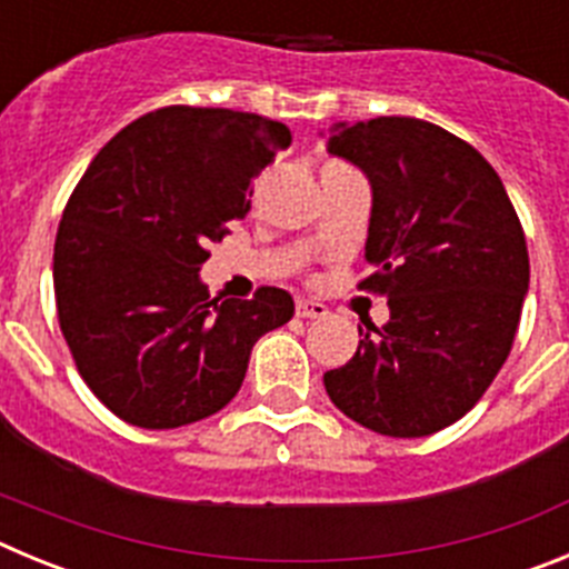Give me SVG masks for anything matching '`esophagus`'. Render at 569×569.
I'll list each match as a JSON object with an SVG mask.
<instances>
[{
	"label": "esophagus",
	"instance_id": "obj_1",
	"mask_svg": "<svg viewBox=\"0 0 569 569\" xmlns=\"http://www.w3.org/2000/svg\"><path fill=\"white\" fill-rule=\"evenodd\" d=\"M296 313H299L301 319H321V316H328V308L316 299H299L296 301Z\"/></svg>",
	"mask_w": 569,
	"mask_h": 569
}]
</instances>
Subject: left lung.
I'll return each mask as SVG.
<instances>
[{
	"instance_id": "left-lung-1",
	"label": "left lung",
	"mask_w": 569,
	"mask_h": 569,
	"mask_svg": "<svg viewBox=\"0 0 569 569\" xmlns=\"http://www.w3.org/2000/svg\"><path fill=\"white\" fill-rule=\"evenodd\" d=\"M321 136L373 190V276L359 288L390 308L385 328H367L353 359L325 373V390L376 433L430 436L459 421L510 356L530 288L525 230L490 162L439 124L379 116Z\"/></svg>"
}]
</instances>
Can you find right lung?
Masks as SVG:
<instances>
[{
  "label": "right lung",
  "instance_id": "1",
  "mask_svg": "<svg viewBox=\"0 0 569 569\" xmlns=\"http://www.w3.org/2000/svg\"><path fill=\"white\" fill-rule=\"evenodd\" d=\"M290 128L224 108L153 110L104 144L70 193L53 248L59 328L79 373L122 421L170 430L239 393L250 350L293 296L210 299V241L250 210Z\"/></svg>",
  "mask_w": 569,
  "mask_h": 569
}]
</instances>
